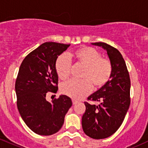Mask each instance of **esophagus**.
Returning a JSON list of instances; mask_svg holds the SVG:
<instances>
[{
    "label": "esophagus",
    "instance_id": "esophagus-1",
    "mask_svg": "<svg viewBox=\"0 0 148 148\" xmlns=\"http://www.w3.org/2000/svg\"><path fill=\"white\" fill-rule=\"evenodd\" d=\"M72 103H73V104H77V103H78V101H76V100H72Z\"/></svg>",
    "mask_w": 148,
    "mask_h": 148
}]
</instances>
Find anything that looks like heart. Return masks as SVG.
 Listing matches in <instances>:
<instances>
[{
    "instance_id": "obj_1",
    "label": "heart",
    "mask_w": 148,
    "mask_h": 148,
    "mask_svg": "<svg viewBox=\"0 0 148 148\" xmlns=\"http://www.w3.org/2000/svg\"><path fill=\"white\" fill-rule=\"evenodd\" d=\"M77 63L85 66L82 73V80H69L63 84L62 93L71 99L79 100L90 93L92 86L94 88H101L112 75L111 63L102 58L101 54L94 48L82 47L69 55ZM55 69L59 78L65 80L69 77L71 66L69 58L66 54L59 56L55 63Z\"/></svg>"
}]
</instances>
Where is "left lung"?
Listing matches in <instances>:
<instances>
[{
	"label": "left lung",
	"mask_w": 148,
	"mask_h": 148,
	"mask_svg": "<svg viewBox=\"0 0 148 148\" xmlns=\"http://www.w3.org/2000/svg\"><path fill=\"white\" fill-rule=\"evenodd\" d=\"M107 51L112 71L110 79L88 98L99 105L85 102V112L82 126L87 136L96 139H105L118 130L130 105L131 81L125 62L121 52L103 42L91 43Z\"/></svg>",
	"instance_id": "8db88e82"
}]
</instances>
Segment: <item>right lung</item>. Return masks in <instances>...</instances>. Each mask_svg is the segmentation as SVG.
I'll list each match as a JSON object with an SVG mask.
<instances>
[{
	"label": "right lung",
	"instance_id": "add662e5",
	"mask_svg": "<svg viewBox=\"0 0 148 148\" xmlns=\"http://www.w3.org/2000/svg\"><path fill=\"white\" fill-rule=\"evenodd\" d=\"M70 45L45 42L25 58L15 83L17 108L21 118L30 130L43 136L57 133L72 106L66 95L51 102L46 100L47 92L58 90L55 63Z\"/></svg>",
	"mask_w": 148,
	"mask_h": 148
}]
</instances>
